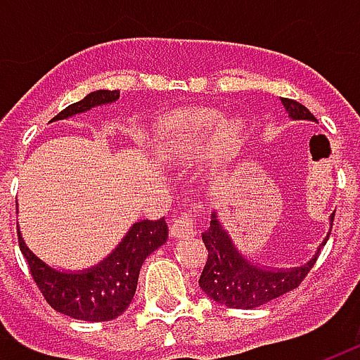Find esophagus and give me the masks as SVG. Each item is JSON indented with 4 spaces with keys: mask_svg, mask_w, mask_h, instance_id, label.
<instances>
[{
    "mask_svg": "<svg viewBox=\"0 0 360 360\" xmlns=\"http://www.w3.org/2000/svg\"><path fill=\"white\" fill-rule=\"evenodd\" d=\"M196 233V214L195 210L181 212L172 224L173 237H193Z\"/></svg>",
    "mask_w": 360,
    "mask_h": 360,
    "instance_id": "obj_1",
    "label": "esophagus"
}]
</instances>
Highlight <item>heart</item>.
<instances>
[{
  "label": "heart",
  "instance_id": "1",
  "mask_svg": "<svg viewBox=\"0 0 360 360\" xmlns=\"http://www.w3.org/2000/svg\"><path fill=\"white\" fill-rule=\"evenodd\" d=\"M219 119L218 111L206 108L169 111L154 127L152 152L167 164L191 162L202 152ZM241 144L243 127L237 121H224L212 135L210 154L218 162H229L239 154Z\"/></svg>",
  "mask_w": 360,
  "mask_h": 360
}]
</instances>
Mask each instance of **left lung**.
<instances>
[{
	"label": "left lung",
	"mask_w": 360,
	"mask_h": 360,
	"mask_svg": "<svg viewBox=\"0 0 360 360\" xmlns=\"http://www.w3.org/2000/svg\"><path fill=\"white\" fill-rule=\"evenodd\" d=\"M281 103L291 119H316L302 103L295 100L281 98ZM202 241L208 249V258L198 285L210 299L229 309H255L299 287L318 257L316 252L307 264L289 270H274L270 266L255 264L235 247L229 233L219 224L216 212L212 214L210 227L202 233ZM322 245H326V241Z\"/></svg>",
	"instance_id": "left-lung-1"
}]
</instances>
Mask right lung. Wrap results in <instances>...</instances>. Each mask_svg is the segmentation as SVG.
I'll return each mask as SVG.
<instances>
[{
	"label": "right lung",
	"instance_id": "right-lung-1",
	"mask_svg": "<svg viewBox=\"0 0 360 360\" xmlns=\"http://www.w3.org/2000/svg\"><path fill=\"white\" fill-rule=\"evenodd\" d=\"M117 98L119 90H96L81 102L67 105L51 121L84 113ZM165 241L167 224L164 218L142 219L133 224L117 249L100 264L81 271H59L36 257L19 233L20 252L48 304L61 314L86 322H108L125 312L136 291L142 262Z\"/></svg>",
	"mask_w": 360,
	"mask_h": 360
}]
</instances>
